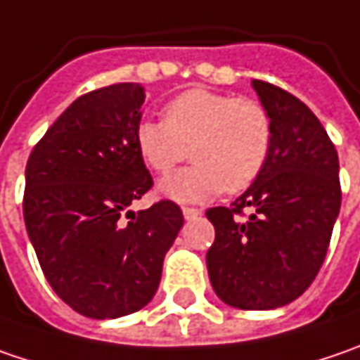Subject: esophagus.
<instances>
[{"label": "esophagus", "instance_id": "34e87169", "mask_svg": "<svg viewBox=\"0 0 360 360\" xmlns=\"http://www.w3.org/2000/svg\"><path fill=\"white\" fill-rule=\"evenodd\" d=\"M201 212L200 210H195V207H183V216H185V220H193V218H198Z\"/></svg>", "mask_w": 360, "mask_h": 360}]
</instances>
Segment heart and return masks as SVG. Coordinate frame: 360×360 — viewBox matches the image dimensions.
Returning a JSON list of instances; mask_svg holds the SVG:
<instances>
[{
  "label": "heart",
  "mask_w": 360,
  "mask_h": 360,
  "mask_svg": "<svg viewBox=\"0 0 360 360\" xmlns=\"http://www.w3.org/2000/svg\"><path fill=\"white\" fill-rule=\"evenodd\" d=\"M138 155L157 173L189 157L187 169L159 183L165 198L203 201L238 193L263 173L273 146V122L255 99L212 89H187L162 108V120L144 117L134 130Z\"/></svg>",
  "instance_id": "obj_1"
}]
</instances>
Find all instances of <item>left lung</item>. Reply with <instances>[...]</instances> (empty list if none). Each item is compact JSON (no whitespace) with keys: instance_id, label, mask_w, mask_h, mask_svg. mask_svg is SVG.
<instances>
[{"instance_id":"left-lung-1","label":"left lung","mask_w":360,"mask_h":360,"mask_svg":"<svg viewBox=\"0 0 360 360\" xmlns=\"http://www.w3.org/2000/svg\"><path fill=\"white\" fill-rule=\"evenodd\" d=\"M252 87L273 122L263 173L228 207H210L216 240L207 273L216 295L238 309H275L316 279L340 212L338 153L304 101L266 81ZM244 209H250L242 220Z\"/></svg>"}]
</instances>
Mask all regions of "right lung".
Wrapping results in <instances>:
<instances>
[{
	"label": "right lung",
	"instance_id": "1",
	"mask_svg": "<svg viewBox=\"0 0 360 360\" xmlns=\"http://www.w3.org/2000/svg\"><path fill=\"white\" fill-rule=\"evenodd\" d=\"M142 103L136 83L81 96L26 165L24 222L42 273L67 306L96 320L134 314L153 300L183 226L169 200L130 212L153 187L134 142Z\"/></svg>",
	"mask_w": 360,
	"mask_h": 360
}]
</instances>
